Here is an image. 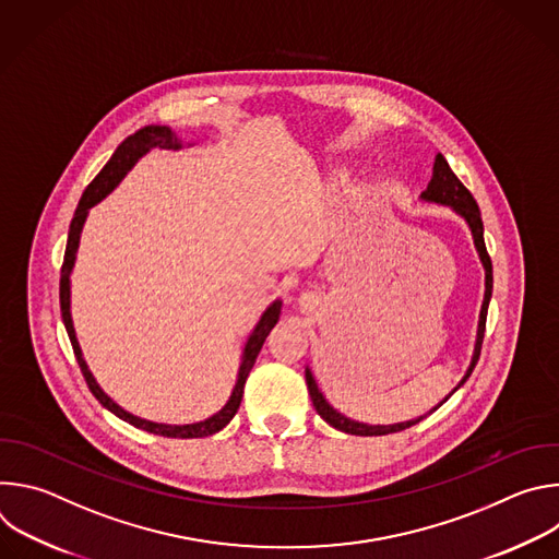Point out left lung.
<instances>
[{
	"label": "left lung",
	"mask_w": 559,
	"mask_h": 559,
	"mask_svg": "<svg viewBox=\"0 0 559 559\" xmlns=\"http://www.w3.org/2000/svg\"><path fill=\"white\" fill-rule=\"evenodd\" d=\"M423 201L427 203H438V205H449L455 214H460L468 229H471V236H473V246L477 250V257H480L483 261V267H485V300H483V309H480V323H477V338H475V349H473V358H471V365L464 373V378L457 382V386L453 391H457L466 378L471 376L473 367L477 365V358H480V349H483V338H485V328H487V309H489V300H491V292H493V265H491V259L487 254V246H485V225H483V216H480V207H477L475 199L471 197V192L462 186V181L453 175V170L449 168L447 158L442 154H436V164H433V175H431V181L427 186V190L420 194ZM305 380H307V389H309V395H311V403L318 412V416H321L328 425H332L334 429L343 431V433H352V436H386V433H395V431H403V429H409L414 425H418L423 418H427L429 414H433L438 407H442L449 397L453 395V391L444 397V401L433 407L429 414L420 416V418H414V420H407V423H395V425H365V423H356L347 416H343L341 412H336L328 401L325 395L321 393V389H318L309 367L305 369Z\"/></svg>",
	"instance_id": "left-lung-1"
}]
</instances>
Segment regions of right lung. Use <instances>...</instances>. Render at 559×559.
Listing matches in <instances>:
<instances>
[{"mask_svg":"<svg viewBox=\"0 0 559 559\" xmlns=\"http://www.w3.org/2000/svg\"><path fill=\"white\" fill-rule=\"evenodd\" d=\"M152 147H166V150H179L183 147L181 139L168 128V126H145L141 130H136L134 134H130L126 141L119 143V147L115 150V154L110 156V162L102 168V173L93 179V183L86 188L82 201H79L76 210H74V216L70 221V229H68V243H66V254H63V265H61V281H59V302H61V318H63V325H66V332H68V338L72 343V352L76 356V362L79 367H82V373L93 391V395L97 397V401L108 409L112 412L117 418L126 420L128 425L136 427V429H143L147 433H156V436H164V438H205V436H212L216 431H221L231 418L234 414L238 412V407H241V397H243V386H246V380L257 362V356L265 343V338L270 336L272 328L278 323V316H281V300H274L261 316V321L257 323V328L252 330V334L248 336V343H246V349H243V356H241V365H238V376H236V384L231 389V395L229 401L223 405L221 412H216L214 416L201 420V423H192V425H162V423H150V420H143L139 416H132L130 412L121 409L112 397L97 384L95 376L91 373L86 360H84V354H82V347H79V341H76V334H74V328H72V316H70V274H72V267H74V261H76V250H79V238H82V229H84V223L88 218V212L91 207H95L102 199H106L119 183L121 179L134 168V164L139 162V158L143 154H147Z\"/></svg>","mask_w":559,"mask_h":559,"instance_id":"1","label":"right lung"}]
</instances>
